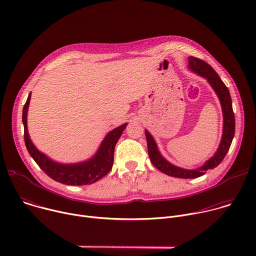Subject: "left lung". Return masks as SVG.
I'll return each instance as SVG.
<instances>
[{"label":"left lung","mask_w":256,"mask_h":256,"mask_svg":"<svg viewBox=\"0 0 256 256\" xmlns=\"http://www.w3.org/2000/svg\"><path fill=\"white\" fill-rule=\"evenodd\" d=\"M188 70L194 74L204 78L210 87L216 92L218 100H220L223 112V134L220 144L216 151V153L206 160L200 167L194 169H186L179 166H176L166 160L157 146V142L153 136L144 130L146 138H147L148 144V153L152 164L161 172L177 178H196L204 175L208 170L216 168L225 158L228 153L230 146L232 144L234 134H235V116L232 108V99L230 96L229 89L226 87L224 82L218 76L216 70L206 62L188 56Z\"/></svg>","instance_id":"obj_1"}]
</instances>
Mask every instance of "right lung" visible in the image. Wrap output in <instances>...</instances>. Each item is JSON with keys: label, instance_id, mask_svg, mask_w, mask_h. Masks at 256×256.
<instances>
[{"label": "right lung", "instance_id": "obj_1", "mask_svg": "<svg viewBox=\"0 0 256 256\" xmlns=\"http://www.w3.org/2000/svg\"><path fill=\"white\" fill-rule=\"evenodd\" d=\"M30 98L31 92L28 95L22 112L24 140L28 153L46 174L52 179L66 186H90L112 170L116 144L128 124H124L109 132L104 136L96 153L91 158L77 163H60L40 152L30 138L27 128V114Z\"/></svg>", "mask_w": 256, "mask_h": 256}]
</instances>
